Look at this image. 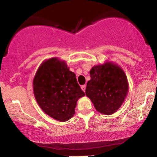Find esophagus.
<instances>
[{
    "mask_svg": "<svg viewBox=\"0 0 157 157\" xmlns=\"http://www.w3.org/2000/svg\"><path fill=\"white\" fill-rule=\"evenodd\" d=\"M81 89L84 91V92H85V90H86V85H82V86H81Z\"/></svg>",
    "mask_w": 157,
    "mask_h": 157,
    "instance_id": "obj_1",
    "label": "esophagus"
}]
</instances>
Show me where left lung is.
<instances>
[{"label": "left lung", "mask_w": 157, "mask_h": 157, "mask_svg": "<svg viewBox=\"0 0 157 157\" xmlns=\"http://www.w3.org/2000/svg\"><path fill=\"white\" fill-rule=\"evenodd\" d=\"M91 79L86 84V95L100 113H113L120 108L127 95L128 85L125 72L118 65L106 63L93 67Z\"/></svg>", "instance_id": "1"}]
</instances>
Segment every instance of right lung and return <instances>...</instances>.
<instances>
[{
	"label": "right lung",
	"instance_id": "right-lung-1",
	"mask_svg": "<svg viewBox=\"0 0 157 157\" xmlns=\"http://www.w3.org/2000/svg\"><path fill=\"white\" fill-rule=\"evenodd\" d=\"M33 88L41 109L61 122L73 116L78 99L85 95L75 74L69 71L65 62L56 58L41 65L34 77Z\"/></svg>",
	"mask_w": 157,
	"mask_h": 157
}]
</instances>
